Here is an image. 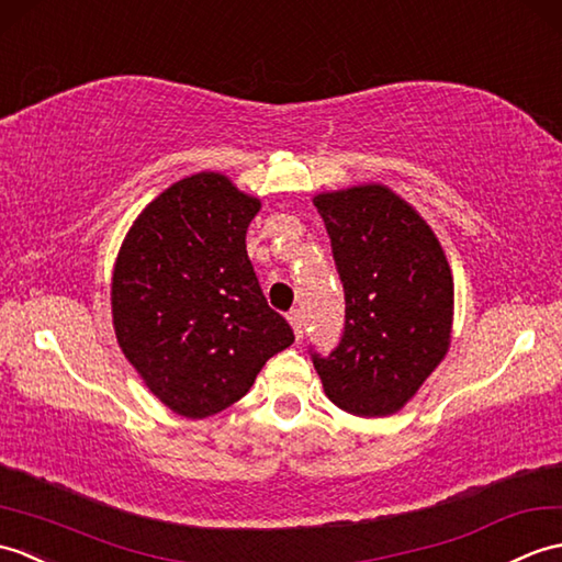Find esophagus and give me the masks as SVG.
I'll return each instance as SVG.
<instances>
[{
	"label": "esophagus",
	"mask_w": 562,
	"mask_h": 562,
	"mask_svg": "<svg viewBox=\"0 0 562 562\" xmlns=\"http://www.w3.org/2000/svg\"><path fill=\"white\" fill-rule=\"evenodd\" d=\"M289 324H291V327H293L295 339L301 341V339H303V327H305V324H303V313H301V310H291V313H289Z\"/></svg>",
	"instance_id": "34e87169"
}]
</instances>
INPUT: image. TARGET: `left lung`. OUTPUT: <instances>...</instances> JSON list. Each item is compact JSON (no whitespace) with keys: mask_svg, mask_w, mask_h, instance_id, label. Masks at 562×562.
<instances>
[{"mask_svg":"<svg viewBox=\"0 0 562 562\" xmlns=\"http://www.w3.org/2000/svg\"><path fill=\"white\" fill-rule=\"evenodd\" d=\"M346 295L341 344L313 363L324 394L346 414L402 411L450 351L454 279L438 235L406 199L368 182L322 192Z\"/></svg>","mask_w":562,"mask_h":562,"instance_id":"1","label":"left lung"}]
</instances>
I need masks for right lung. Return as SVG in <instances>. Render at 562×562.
<instances>
[{"label": "right lung", "mask_w": 562, "mask_h": 562, "mask_svg": "<svg viewBox=\"0 0 562 562\" xmlns=\"http://www.w3.org/2000/svg\"><path fill=\"white\" fill-rule=\"evenodd\" d=\"M261 202L221 172L182 178L146 204L112 269V327L158 402L206 418L243 398L293 331L267 305L245 235Z\"/></svg>", "instance_id": "right-lung-1"}]
</instances>
